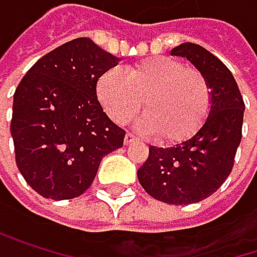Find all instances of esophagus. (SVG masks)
Returning a JSON list of instances; mask_svg holds the SVG:
<instances>
[{
  "instance_id": "1",
  "label": "esophagus",
  "mask_w": 257,
  "mask_h": 257,
  "mask_svg": "<svg viewBox=\"0 0 257 257\" xmlns=\"http://www.w3.org/2000/svg\"><path fill=\"white\" fill-rule=\"evenodd\" d=\"M133 143H137V139H136L133 134H126V136H124V145H126V146H130V145H133Z\"/></svg>"
}]
</instances>
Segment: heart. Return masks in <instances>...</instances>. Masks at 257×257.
<instances>
[{"label": "heart", "instance_id": "obj_1", "mask_svg": "<svg viewBox=\"0 0 257 257\" xmlns=\"http://www.w3.org/2000/svg\"><path fill=\"white\" fill-rule=\"evenodd\" d=\"M96 96L105 112L118 124L133 120L143 108L146 115L139 131L157 134L163 143H180L193 137L204 124L212 89L199 70L183 62L155 56L126 67L105 70L96 82Z\"/></svg>", "mask_w": 257, "mask_h": 257}]
</instances>
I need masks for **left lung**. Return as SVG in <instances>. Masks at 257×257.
Returning <instances> with one entry per match:
<instances>
[{
    "label": "left lung",
    "mask_w": 257,
    "mask_h": 257,
    "mask_svg": "<svg viewBox=\"0 0 257 257\" xmlns=\"http://www.w3.org/2000/svg\"><path fill=\"white\" fill-rule=\"evenodd\" d=\"M171 53L187 58L209 80L210 112L189 140L172 148L151 146L137 177L152 198L184 206L215 193L230 175L242 139L245 103L231 71L204 47L184 42Z\"/></svg>",
    "instance_id": "obj_1"
}]
</instances>
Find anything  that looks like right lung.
Here are the masks:
<instances>
[{"label":"right lung","instance_id":"1","mask_svg":"<svg viewBox=\"0 0 257 257\" xmlns=\"http://www.w3.org/2000/svg\"><path fill=\"white\" fill-rule=\"evenodd\" d=\"M117 62L77 38L42 56L18 85L10 124L16 166L44 198L80 196L102 158L123 146L124 131L96 96L99 76Z\"/></svg>","mask_w":257,"mask_h":257}]
</instances>
